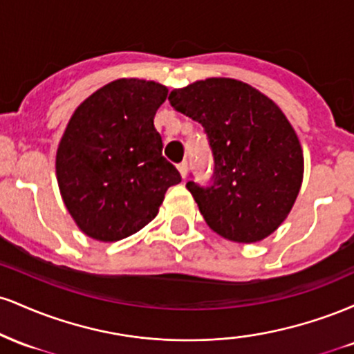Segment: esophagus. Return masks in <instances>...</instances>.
<instances>
[{"label":"esophagus","instance_id":"1","mask_svg":"<svg viewBox=\"0 0 354 354\" xmlns=\"http://www.w3.org/2000/svg\"><path fill=\"white\" fill-rule=\"evenodd\" d=\"M178 171H180L183 178H186V173H188V163H186V161H183V163L178 165Z\"/></svg>","mask_w":354,"mask_h":354}]
</instances>
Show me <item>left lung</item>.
Returning a JSON list of instances; mask_svg holds the SVG:
<instances>
[{
    "instance_id": "obj_1",
    "label": "left lung",
    "mask_w": 354,
    "mask_h": 354,
    "mask_svg": "<svg viewBox=\"0 0 354 354\" xmlns=\"http://www.w3.org/2000/svg\"><path fill=\"white\" fill-rule=\"evenodd\" d=\"M169 103L205 128L213 153L211 185L186 183L208 226L236 243L270 236L293 208L303 149L293 126L268 96L231 78L173 89Z\"/></svg>"
}]
</instances>
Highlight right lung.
Masks as SVG:
<instances>
[{"instance_id": "1", "label": "right lung", "mask_w": 354, "mask_h": 354, "mask_svg": "<svg viewBox=\"0 0 354 354\" xmlns=\"http://www.w3.org/2000/svg\"><path fill=\"white\" fill-rule=\"evenodd\" d=\"M168 88L154 81L116 80L76 108L56 153L64 205L89 238L118 241L158 214L180 173L163 156L154 115Z\"/></svg>"}]
</instances>
